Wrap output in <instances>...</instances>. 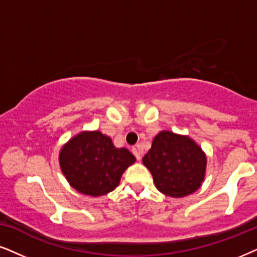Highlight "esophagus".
I'll list each match as a JSON object with an SVG mask.
<instances>
[{
  "mask_svg": "<svg viewBox=\"0 0 257 257\" xmlns=\"http://www.w3.org/2000/svg\"><path fill=\"white\" fill-rule=\"evenodd\" d=\"M133 154L135 155L136 160H141V153H140V149L138 147L133 148Z\"/></svg>",
  "mask_w": 257,
  "mask_h": 257,
  "instance_id": "obj_1",
  "label": "esophagus"
}]
</instances>
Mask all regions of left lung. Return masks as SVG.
Masks as SVG:
<instances>
[{
    "label": "left lung",
    "mask_w": 257,
    "mask_h": 257,
    "mask_svg": "<svg viewBox=\"0 0 257 257\" xmlns=\"http://www.w3.org/2000/svg\"><path fill=\"white\" fill-rule=\"evenodd\" d=\"M155 186L166 196L181 198L200 187L206 168L201 148L187 136L161 132L142 159Z\"/></svg>",
    "instance_id": "obj_1"
}]
</instances>
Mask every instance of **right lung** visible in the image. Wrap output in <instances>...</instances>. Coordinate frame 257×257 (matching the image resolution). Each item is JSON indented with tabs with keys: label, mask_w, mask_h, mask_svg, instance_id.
<instances>
[{
	"label": "right lung",
	"mask_w": 257,
	"mask_h": 257,
	"mask_svg": "<svg viewBox=\"0 0 257 257\" xmlns=\"http://www.w3.org/2000/svg\"><path fill=\"white\" fill-rule=\"evenodd\" d=\"M128 149L116 148L100 132H85L61 148V171L78 192L92 197L111 192L126 168L135 162Z\"/></svg>",
	"instance_id": "obj_1"
}]
</instances>
